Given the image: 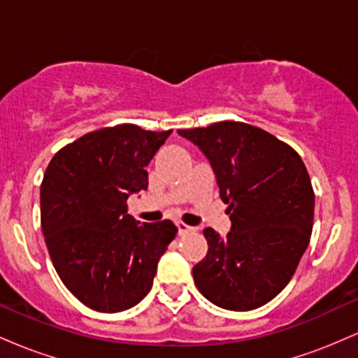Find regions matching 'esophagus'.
Wrapping results in <instances>:
<instances>
[{
    "instance_id": "esophagus-1",
    "label": "esophagus",
    "mask_w": 358,
    "mask_h": 358,
    "mask_svg": "<svg viewBox=\"0 0 358 358\" xmlns=\"http://www.w3.org/2000/svg\"><path fill=\"white\" fill-rule=\"evenodd\" d=\"M176 227H178V236H187V234L195 231V229L190 227V225L183 224V222H178V224H176Z\"/></svg>"
}]
</instances>
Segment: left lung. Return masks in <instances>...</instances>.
Segmentation results:
<instances>
[{
    "label": "left lung",
    "mask_w": 358,
    "mask_h": 358,
    "mask_svg": "<svg viewBox=\"0 0 358 358\" xmlns=\"http://www.w3.org/2000/svg\"><path fill=\"white\" fill-rule=\"evenodd\" d=\"M213 168L232 229L225 237L207 227V256L193 281L213 305L249 311L278 296L310 244L315 193L299 155L245 122L222 121L178 129Z\"/></svg>",
    "instance_id": "8db88e82"
}]
</instances>
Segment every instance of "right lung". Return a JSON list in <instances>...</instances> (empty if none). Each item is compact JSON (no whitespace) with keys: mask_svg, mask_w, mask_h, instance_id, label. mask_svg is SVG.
<instances>
[{"mask_svg":"<svg viewBox=\"0 0 358 358\" xmlns=\"http://www.w3.org/2000/svg\"><path fill=\"white\" fill-rule=\"evenodd\" d=\"M170 134L136 124L102 127L48 163L40 188L45 244L62 282L90 310L138 305L178 232L170 220L139 224L126 205L131 193L148 188L145 168Z\"/></svg>","mask_w":358,"mask_h":358,"instance_id":"1","label":"right lung"}]
</instances>
